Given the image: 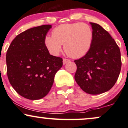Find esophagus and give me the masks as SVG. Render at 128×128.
<instances>
[{"label":"esophagus","instance_id":"34e87169","mask_svg":"<svg viewBox=\"0 0 128 128\" xmlns=\"http://www.w3.org/2000/svg\"><path fill=\"white\" fill-rule=\"evenodd\" d=\"M70 61V60L66 59V58H64V59H63V64H67L68 62H69Z\"/></svg>","mask_w":128,"mask_h":128}]
</instances>
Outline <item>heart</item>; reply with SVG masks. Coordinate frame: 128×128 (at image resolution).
<instances>
[{
    "instance_id": "1",
    "label": "heart",
    "mask_w": 128,
    "mask_h": 128,
    "mask_svg": "<svg viewBox=\"0 0 128 128\" xmlns=\"http://www.w3.org/2000/svg\"><path fill=\"white\" fill-rule=\"evenodd\" d=\"M94 40V32L88 24H63L54 28L52 36H46L44 45L52 56H58L62 49L70 57L80 58L88 54Z\"/></svg>"
}]
</instances>
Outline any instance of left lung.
Returning a JSON list of instances; mask_svg holds the SVG:
<instances>
[{
	"mask_svg": "<svg viewBox=\"0 0 128 128\" xmlns=\"http://www.w3.org/2000/svg\"><path fill=\"white\" fill-rule=\"evenodd\" d=\"M94 40L89 52L80 59L75 80L86 93L98 94L110 90L120 72V51L114 39L100 24L90 22Z\"/></svg>",
	"mask_w": 128,
	"mask_h": 128,
	"instance_id": "obj_1",
	"label": "left lung"
}]
</instances>
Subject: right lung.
I'll use <instances>...</instances> for the list:
<instances>
[{
  "mask_svg": "<svg viewBox=\"0 0 128 128\" xmlns=\"http://www.w3.org/2000/svg\"><path fill=\"white\" fill-rule=\"evenodd\" d=\"M52 25L27 30L14 39L6 60L10 84L20 95L38 100L48 94L54 76L63 65L62 58L49 53L44 38Z\"/></svg>",
  "mask_w": 128,
  "mask_h": 128,
  "instance_id": "1",
  "label": "right lung"
}]
</instances>
